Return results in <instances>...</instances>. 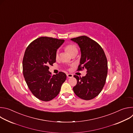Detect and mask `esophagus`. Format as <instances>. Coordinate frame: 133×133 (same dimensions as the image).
I'll use <instances>...</instances> for the list:
<instances>
[{
    "mask_svg": "<svg viewBox=\"0 0 133 133\" xmlns=\"http://www.w3.org/2000/svg\"><path fill=\"white\" fill-rule=\"evenodd\" d=\"M67 77L68 78H72L73 77V75L72 74H67Z\"/></svg>",
    "mask_w": 133,
    "mask_h": 133,
    "instance_id": "1",
    "label": "esophagus"
}]
</instances>
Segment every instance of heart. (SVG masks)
<instances>
[{
  "label": "heart",
  "mask_w": 133,
  "mask_h": 133,
  "mask_svg": "<svg viewBox=\"0 0 133 133\" xmlns=\"http://www.w3.org/2000/svg\"><path fill=\"white\" fill-rule=\"evenodd\" d=\"M65 50L68 52V53L71 55V54H72L73 53L78 51V49L77 48V47H76L74 45H72V44H70V45H68L65 47ZM58 55H59V51L57 50L56 51V58H57L58 57Z\"/></svg>",
  "instance_id": "obj_1"
}]
</instances>
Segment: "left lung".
Segmentation results:
<instances>
[{
    "label": "left lung",
    "mask_w": 133,
    "mask_h": 133,
    "mask_svg": "<svg viewBox=\"0 0 133 133\" xmlns=\"http://www.w3.org/2000/svg\"><path fill=\"white\" fill-rule=\"evenodd\" d=\"M77 43L81 57L78 70L86 69L85 76L74 75L77 83L73 87L75 94L84 100H90L98 96L103 89L107 75V60L101 46L90 38L82 36L70 39Z\"/></svg>",
    "instance_id": "obj_1"
}]
</instances>
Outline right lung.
Wrapping results in <instances>:
<instances>
[{
  "label": "right lung",
  "instance_id": "1",
  "mask_svg": "<svg viewBox=\"0 0 133 133\" xmlns=\"http://www.w3.org/2000/svg\"><path fill=\"white\" fill-rule=\"evenodd\" d=\"M65 40L41 37L31 43L26 49L23 61V75L34 95L48 102L58 95L66 79L63 72L51 75L49 65L56 62V53Z\"/></svg>",
  "mask_w": 133,
  "mask_h": 133
}]
</instances>
